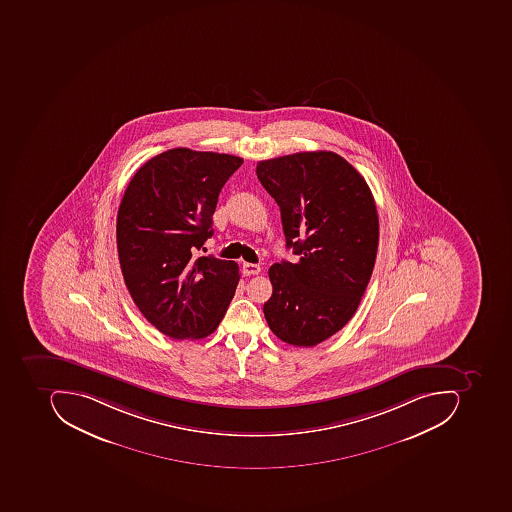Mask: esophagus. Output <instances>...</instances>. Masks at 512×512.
Returning <instances> with one entry per match:
<instances>
[{
	"mask_svg": "<svg viewBox=\"0 0 512 512\" xmlns=\"http://www.w3.org/2000/svg\"><path fill=\"white\" fill-rule=\"evenodd\" d=\"M261 268L258 264L243 263V274L244 275H257L260 274Z\"/></svg>",
	"mask_w": 512,
	"mask_h": 512,
	"instance_id": "34e87169",
	"label": "esophagus"
}]
</instances>
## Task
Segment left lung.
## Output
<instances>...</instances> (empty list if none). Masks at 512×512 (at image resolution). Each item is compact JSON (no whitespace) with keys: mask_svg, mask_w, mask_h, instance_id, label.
Listing matches in <instances>:
<instances>
[{"mask_svg":"<svg viewBox=\"0 0 512 512\" xmlns=\"http://www.w3.org/2000/svg\"><path fill=\"white\" fill-rule=\"evenodd\" d=\"M257 177L280 206L286 248L298 261L272 264L269 328L311 348L340 331L368 288L378 248V215L365 178L331 151L258 161Z\"/></svg>","mask_w":512,"mask_h":512,"instance_id":"left-lung-1","label":"left lung"}]
</instances>
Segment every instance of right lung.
Returning a JSON list of instances; mask_svg holds the SVG:
<instances>
[{"instance_id": "right-lung-1", "label": "right lung", "mask_w": 512, "mask_h": 512, "mask_svg": "<svg viewBox=\"0 0 512 512\" xmlns=\"http://www.w3.org/2000/svg\"><path fill=\"white\" fill-rule=\"evenodd\" d=\"M241 163L177 147L144 163L127 184L117 215L124 283L144 318L174 340L211 335L234 298L238 264L195 252L214 235L218 195Z\"/></svg>"}]
</instances>
